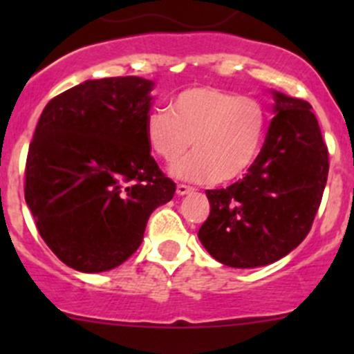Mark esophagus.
<instances>
[{
    "label": "esophagus",
    "mask_w": 354,
    "mask_h": 354,
    "mask_svg": "<svg viewBox=\"0 0 354 354\" xmlns=\"http://www.w3.org/2000/svg\"><path fill=\"white\" fill-rule=\"evenodd\" d=\"M176 194L180 195V197H183V195H190V194H194V188L187 187V185H178Z\"/></svg>",
    "instance_id": "esophagus-1"
}]
</instances>
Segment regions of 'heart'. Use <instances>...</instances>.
Returning a JSON list of instances; mask_svg holds the SVG:
<instances>
[{"label":"heart","instance_id":"1","mask_svg":"<svg viewBox=\"0 0 354 354\" xmlns=\"http://www.w3.org/2000/svg\"><path fill=\"white\" fill-rule=\"evenodd\" d=\"M169 109L147 114L145 138L166 162L183 157L194 140L195 154L171 167L174 176L230 183L248 173L266 135L267 113L259 99L203 85L180 92Z\"/></svg>","mask_w":354,"mask_h":354}]
</instances>
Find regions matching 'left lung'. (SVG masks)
<instances>
[{"mask_svg":"<svg viewBox=\"0 0 354 354\" xmlns=\"http://www.w3.org/2000/svg\"><path fill=\"white\" fill-rule=\"evenodd\" d=\"M269 131L243 180L207 190L210 214L198 230L224 266L253 269L286 257L308 234L329 174V152L312 106L270 91Z\"/></svg>","mask_w":354,"mask_h":354,"instance_id":"left-lung-1","label":"left lung"}]
</instances>
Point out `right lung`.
Segmentation results:
<instances>
[{
    "label": "right lung",
    "instance_id": "add662e5",
    "mask_svg": "<svg viewBox=\"0 0 354 354\" xmlns=\"http://www.w3.org/2000/svg\"><path fill=\"white\" fill-rule=\"evenodd\" d=\"M154 82L85 80L42 111L28 145L25 202L46 245L68 267L104 272L144 240L151 214L173 198L145 138Z\"/></svg>",
    "mask_w": 354,
    "mask_h": 354
}]
</instances>
